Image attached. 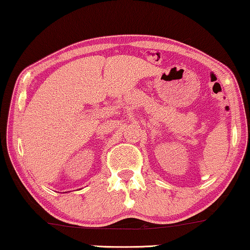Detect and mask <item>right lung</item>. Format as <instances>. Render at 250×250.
Listing matches in <instances>:
<instances>
[{
    "mask_svg": "<svg viewBox=\"0 0 250 250\" xmlns=\"http://www.w3.org/2000/svg\"><path fill=\"white\" fill-rule=\"evenodd\" d=\"M65 193H66V192H65Z\"/></svg>",
    "mask_w": 250,
    "mask_h": 250,
    "instance_id": "1",
    "label": "right lung"
}]
</instances>
